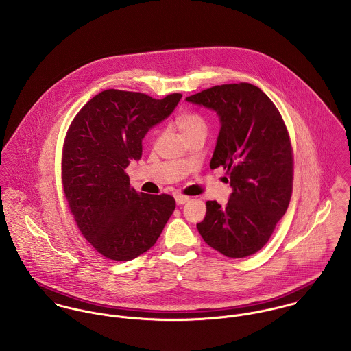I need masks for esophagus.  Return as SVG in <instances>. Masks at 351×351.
<instances>
[{"label":"esophagus","instance_id":"34e87169","mask_svg":"<svg viewBox=\"0 0 351 351\" xmlns=\"http://www.w3.org/2000/svg\"><path fill=\"white\" fill-rule=\"evenodd\" d=\"M188 201H189L188 196H182V195H177V196H176V202H177L178 205H182V204H185V202H188Z\"/></svg>","mask_w":351,"mask_h":351}]
</instances>
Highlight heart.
<instances>
[{
	"label": "heart",
	"instance_id": "b5f03b06",
	"mask_svg": "<svg viewBox=\"0 0 351 351\" xmlns=\"http://www.w3.org/2000/svg\"><path fill=\"white\" fill-rule=\"evenodd\" d=\"M176 125L178 127L184 139L193 136H206L208 125L205 119L195 112H184L176 117Z\"/></svg>",
	"mask_w": 351,
	"mask_h": 351
}]
</instances>
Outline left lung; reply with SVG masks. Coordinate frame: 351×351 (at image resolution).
I'll list each match as a JSON object with an SVG mask.
<instances>
[{
	"instance_id": "8db88e82",
	"label": "left lung",
	"mask_w": 351,
	"mask_h": 351,
	"mask_svg": "<svg viewBox=\"0 0 351 351\" xmlns=\"http://www.w3.org/2000/svg\"><path fill=\"white\" fill-rule=\"evenodd\" d=\"M186 101L217 112L221 123L210 169L224 167L232 193L226 206L206 201L197 230L228 258L261 250L285 215L293 188V150L281 113L258 86L216 85Z\"/></svg>"
}]
</instances>
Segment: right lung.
Returning <instances> with one entry per match:
<instances>
[{
    "label": "right lung",
    "mask_w": 351,
    "mask_h": 351,
    "mask_svg": "<svg viewBox=\"0 0 351 351\" xmlns=\"http://www.w3.org/2000/svg\"><path fill=\"white\" fill-rule=\"evenodd\" d=\"M181 93L162 100L108 89L73 119L62 150V185L85 239L108 259L131 261L150 250L176 209L169 195L136 192L125 173L142 141L166 119Z\"/></svg>",
    "instance_id": "right-lung-1"
}]
</instances>
